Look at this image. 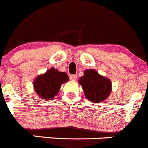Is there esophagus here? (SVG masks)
<instances>
[{
    "instance_id": "esophagus-1",
    "label": "esophagus",
    "mask_w": 148,
    "mask_h": 148,
    "mask_svg": "<svg viewBox=\"0 0 148 148\" xmlns=\"http://www.w3.org/2000/svg\"><path fill=\"white\" fill-rule=\"evenodd\" d=\"M70 79H71V80H72V81H75L76 79H77V75H71L70 76Z\"/></svg>"
}]
</instances>
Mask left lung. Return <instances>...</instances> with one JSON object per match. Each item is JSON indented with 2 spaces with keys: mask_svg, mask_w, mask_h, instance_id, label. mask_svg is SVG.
Returning a JSON list of instances; mask_svg holds the SVG:
<instances>
[{
  "mask_svg": "<svg viewBox=\"0 0 148 148\" xmlns=\"http://www.w3.org/2000/svg\"><path fill=\"white\" fill-rule=\"evenodd\" d=\"M78 83L81 86L86 99L93 103H100L106 100L112 90L111 80L93 69L86 70L80 77Z\"/></svg>",
  "mask_w": 148,
  "mask_h": 148,
  "instance_id": "8db88e82",
  "label": "left lung"
}]
</instances>
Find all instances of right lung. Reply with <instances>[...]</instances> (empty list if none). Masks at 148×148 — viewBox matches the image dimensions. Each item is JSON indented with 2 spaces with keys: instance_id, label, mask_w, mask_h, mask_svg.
<instances>
[{
  "instance_id": "obj_1",
  "label": "right lung",
  "mask_w": 148,
  "mask_h": 148,
  "mask_svg": "<svg viewBox=\"0 0 148 148\" xmlns=\"http://www.w3.org/2000/svg\"><path fill=\"white\" fill-rule=\"evenodd\" d=\"M69 80L68 74L51 68L43 74H40L33 82L34 90L38 96L45 101L52 100L59 93L62 84Z\"/></svg>"
}]
</instances>
